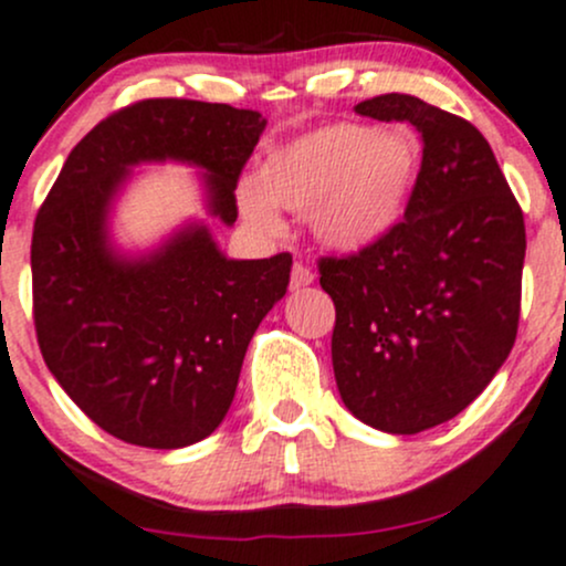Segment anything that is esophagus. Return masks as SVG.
Wrapping results in <instances>:
<instances>
[{
  "label": "esophagus",
  "instance_id": "1",
  "mask_svg": "<svg viewBox=\"0 0 566 566\" xmlns=\"http://www.w3.org/2000/svg\"><path fill=\"white\" fill-rule=\"evenodd\" d=\"M312 282H314V271L308 269V265L295 263L293 265V276H290V287L301 290V287H308Z\"/></svg>",
  "mask_w": 566,
  "mask_h": 566
}]
</instances>
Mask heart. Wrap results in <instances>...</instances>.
I'll return each mask as SVG.
<instances>
[{"label": "heart", "instance_id": "b5f03b06", "mask_svg": "<svg viewBox=\"0 0 566 566\" xmlns=\"http://www.w3.org/2000/svg\"><path fill=\"white\" fill-rule=\"evenodd\" d=\"M419 171L421 142L411 128L331 123L276 147L260 166L258 188L239 190V209L269 235L282 231L276 207L308 212L327 247L365 250L402 220Z\"/></svg>", "mask_w": 566, "mask_h": 566}]
</instances>
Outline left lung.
<instances>
[{
  "mask_svg": "<svg viewBox=\"0 0 566 566\" xmlns=\"http://www.w3.org/2000/svg\"><path fill=\"white\" fill-rule=\"evenodd\" d=\"M354 109L411 123L421 171L384 239L319 260V284L335 303V384L359 421L416 434L464 411L513 349L524 212L489 142L464 117L408 93Z\"/></svg>",
  "mask_w": 566,
  "mask_h": 566,
  "instance_id": "left-lung-1",
  "label": "left lung"
}]
</instances>
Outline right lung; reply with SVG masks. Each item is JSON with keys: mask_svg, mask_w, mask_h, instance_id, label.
Masks as SVG:
<instances>
[{"mask_svg": "<svg viewBox=\"0 0 566 566\" xmlns=\"http://www.w3.org/2000/svg\"><path fill=\"white\" fill-rule=\"evenodd\" d=\"M263 128L254 109L145 98L80 139L36 212L40 352L80 411L117 440L182 449L220 427L254 331L287 293L293 254L228 260L192 222L123 258L109 244L112 201L132 166L179 160L207 171L209 214L233 226L235 185Z\"/></svg>", "mask_w": 566, "mask_h": 566, "instance_id": "right-lung-1", "label": "right lung"}]
</instances>
